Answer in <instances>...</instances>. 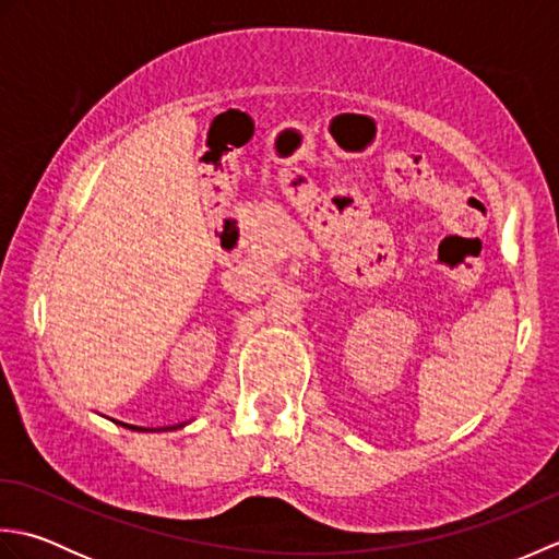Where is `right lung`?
<instances>
[{
  "mask_svg": "<svg viewBox=\"0 0 559 559\" xmlns=\"http://www.w3.org/2000/svg\"><path fill=\"white\" fill-rule=\"evenodd\" d=\"M177 427V425H175ZM182 427V425H180ZM132 430H139V427H132ZM163 430H168V427H163Z\"/></svg>",
  "mask_w": 559,
  "mask_h": 559,
  "instance_id": "1",
  "label": "right lung"
}]
</instances>
